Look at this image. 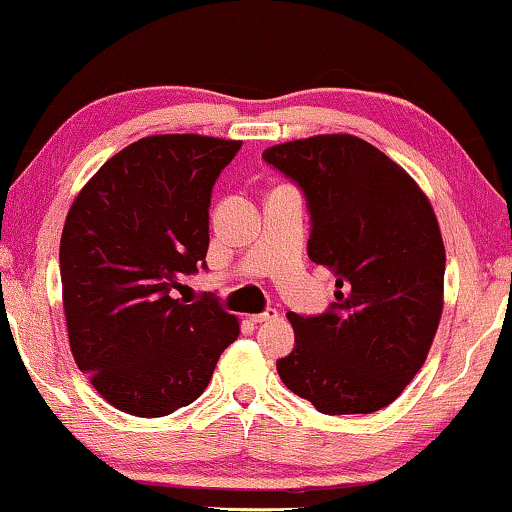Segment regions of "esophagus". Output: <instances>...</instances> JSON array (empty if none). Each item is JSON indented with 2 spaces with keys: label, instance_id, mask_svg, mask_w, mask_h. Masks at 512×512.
I'll return each mask as SVG.
<instances>
[{
  "label": "esophagus",
  "instance_id": "esophagus-1",
  "mask_svg": "<svg viewBox=\"0 0 512 512\" xmlns=\"http://www.w3.org/2000/svg\"><path fill=\"white\" fill-rule=\"evenodd\" d=\"M279 317L277 314V310H265V312H261V314H251V321H254V324H265V321H275Z\"/></svg>",
  "mask_w": 512,
  "mask_h": 512
}]
</instances>
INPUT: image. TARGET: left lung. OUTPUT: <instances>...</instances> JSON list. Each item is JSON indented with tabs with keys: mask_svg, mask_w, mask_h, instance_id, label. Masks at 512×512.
<instances>
[{
	"mask_svg": "<svg viewBox=\"0 0 512 512\" xmlns=\"http://www.w3.org/2000/svg\"><path fill=\"white\" fill-rule=\"evenodd\" d=\"M263 158L303 188L307 254L335 275L326 314H286L296 347L277 373L324 415L387 408L424 366L443 314L445 244L431 202L401 165L345 132Z\"/></svg>",
	"mask_w": 512,
	"mask_h": 512,
	"instance_id": "8db88e82",
	"label": "left lung"
}]
</instances>
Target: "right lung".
Returning a JSON list of instances; mask_svg holds the SVG:
<instances>
[{
  "label": "right lung",
  "instance_id": "add662e5",
  "mask_svg": "<svg viewBox=\"0 0 512 512\" xmlns=\"http://www.w3.org/2000/svg\"><path fill=\"white\" fill-rule=\"evenodd\" d=\"M242 142L142 137L111 156L69 207L62 307L76 366L104 401L165 417L207 389L240 319L214 300L172 298L205 265L214 181Z\"/></svg>",
  "mask_w": 512,
  "mask_h": 512
}]
</instances>
